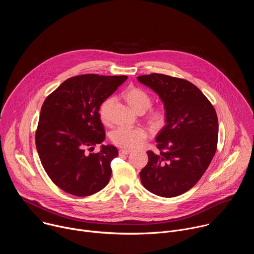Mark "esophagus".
I'll return each instance as SVG.
<instances>
[{"label":"esophagus","mask_w":254,"mask_h":254,"mask_svg":"<svg viewBox=\"0 0 254 254\" xmlns=\"http://www.w3.org/2000/svg\"><path fill=\"white\" fill-rule=\"evenodd\" d=\"M131 152L130 151H128V150H121L120 151V155H128V154H130Z\"/></svg>","instance_id":"obj_1"}]
</instances>
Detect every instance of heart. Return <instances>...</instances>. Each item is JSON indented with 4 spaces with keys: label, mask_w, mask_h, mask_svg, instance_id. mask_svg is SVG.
Wrapping results in <instances>:
<instances>
[{
    "label": "heart",
    "mask_w": 254,
    "mask_h": 254,
    "mask_svg": "<svg viewBox=\"0 0 254 254\" xmlns=\"http://www.w3.org/2000/svg\"><path fill=\"white\" fill-rule=\"evenodd\" d=\"M125 97L128 104L137 113H144L148 111L153 102L151 95L138 87H129L127 89ZM114 101V96H108L99 106V116L103 123H107L110 120V111ZM148 120L154 128L160 129L167 123V113L162 107L153 108L148 115ZM111 137L116 146L126 150H134L142 146L144 141L147 140L148 131L146 128L140 127H119L112 132Z\"/></svg>",
    "instance_id": "heart-1"
}]
</instances>
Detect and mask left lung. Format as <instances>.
<instances>
[{
	"label": "left lung",
	"instance_id": "left-lung-1",
	"mask_svg": "<svg viewBox=\"0 0 254 254\" xmlns=\"http://www.w3.org/2000/svg\"><path fill=\"white\" fill-rule=\"evenodd\" d=\"M157 92L167 113L166 126L156 140L159 153L148 151L140 173L142 186L172 198L193 188L217 150L218 119L209 99L186 79L152 73L136 77Z\"/></svg>",
	"mask_w": 254,
	"mask_h": 254
}]
</instances>
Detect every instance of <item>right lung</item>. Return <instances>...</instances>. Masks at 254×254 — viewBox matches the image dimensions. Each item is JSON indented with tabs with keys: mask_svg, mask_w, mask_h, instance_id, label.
<instances>
[{
	"mask_svg": "<svg viewBox=\"0 0 254 254\" xmlns=\"http://www.w3.org/2000/svg\"><path fill=\"white\" fill-rule=\"evenodd\" d=\"M127 76L82 74L70 77L50 93L42 107L35 140L41 164L52 182L66 193L84 197L103 189L112 176L114 146H94L105 137L101 102Z\"/></svg>",
	"mask_w": 254,
	"mask_h": 254,
	"instance_id": "right-lung-1",
	"label": "right lung"
}]
</instances>
